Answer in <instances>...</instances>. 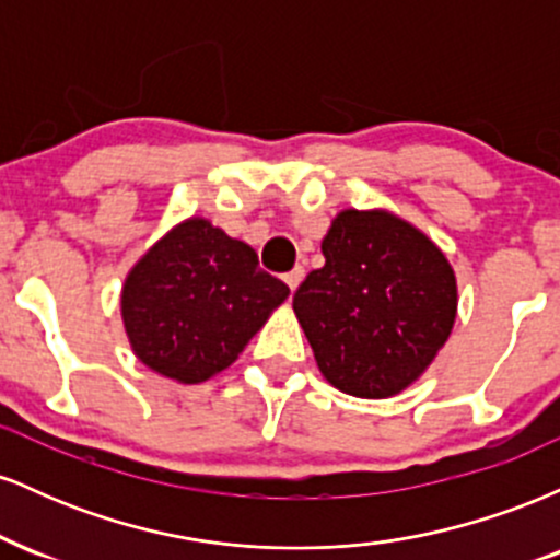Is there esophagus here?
Instances as JSON below:
<instances>
[{"label":"esophagus","instance_id":"obj_1","mask_svg":"<svg viewBox=\"0 0 560 560\" xmlns=\"http://www.w3.org/2000/svg\"><path fill=\"white\" fill-rule=\"evenodd\" d=\"M302 276H305V268H302V266H298V268H292V271H289V273H284V281H287V284H289V289H292V292H294V289H298V287H300Z\"/></svg>","mask_w":560,"mask_h":560}]
</instances>
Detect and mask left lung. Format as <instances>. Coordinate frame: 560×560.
<instances>
[{
	"instance_id": "obj_1",
	"label": "left lung",
	"mask_w": 560,
	"mask_h": 560,
	"mask_svg": "<svg viewBox=\"0 0 560 560\" xmlns=\"http://www.w3.org/2000/svg\"><path fill=\"white\" fill-rule=\"evenodd\" d=\"M320 249L326 262L292 300L320 374L347 395H397L447 342L453 268L419 229L382 210L339 213Z\"/></svg>"
}]
</instances>
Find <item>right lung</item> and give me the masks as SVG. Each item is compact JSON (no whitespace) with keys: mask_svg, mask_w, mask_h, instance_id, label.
I'll return each mask as SVG.
<instances>
[{"mask_svg":"<svg viewBox=\"0 0 560 560\" xmlns=\"http://www.w3.org/2000/svg\"><path fill=\"white\" fill-rule=\"evenodd\" d=\"M287 294L249 244L189 218L133 266L120 307L139 361L197 384L229 369Z\"/></svg>","mask_w":560,"mask_h":560,"instance_id":"right-lung-1","label":"right lung"}]
</instances>
